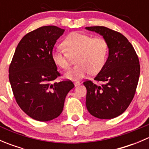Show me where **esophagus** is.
<instances>
[{
	"instance_id": "obj_1",
	"label": "esophagus",
	"mask_w": 149,
	"mask_h": 149,
	"mask_svg": "<svg viewBox=\"0 0 149 149\" xmlns=\"http://www.w3.org/2000/svg\"><path fill=\"white\" fill-rule=\"evenodd\" d=\"M81 84V83L79 81H76V82H74V85H75V86H79Z\"/></svg>"
}]
</instances>
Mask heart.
<instances>
[{
    "label": "heart",
    "mask_w": 149,
    "mask_h": 149,
    "mask_svg": "<svg viewBox=\"0 0 149 149\" xmlns=\"http://www.w3.org/2000/svg\"><path fill=\"white\" fill-rule=\"evenodd\" d=\"M65 49L56 47L52 49L54 63L63 69L69 67L70 56L77 55L78 65L65 72V79L76 81L84 78L90 71L96 73L104 65L108 52V45L102 37H94L80 32L69 34L63 42Z\"/></svg>",
    "instance_id": "b5f03b06"
}]
</instances>
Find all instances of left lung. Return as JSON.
<instances>
[{"mask_svg":"<svg viewBox=\"0 0 149 149\" xmlns=\"http://www.w3.org/2000/svg\"><path fill=\"white\" fill-rule=\"evenodd\" d=\"M102 36L109 49L108 58L94 80L84 82L86 88V106L99 119H112L123 114L136 93L140 76L139 58L133 45L120 33L105 26L86 27Z\"/></svg>","mask_w":149,"mask_h":149,"instance_id":"obj_1","label":"left lung"}]
</instances>
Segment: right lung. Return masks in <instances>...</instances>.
Returning <instances> with one entry per match:
<instances>
[{
	"mask_svg": "<svg viewBox=\"0 0 149 149\" xmlns=\"http://www.w3.org/2000/svg\"><path fill=\"white\" fill-rule=\"evenodd\" d=\"M65 29L45 26L26 34L18 44L9 67L16 101L32 119L46 122L63 112L70 81L51 83L60 76L52 58L54 45Z\"/></svg>",
	"mask_w": 149,
	"mask_h": 149,
	"instance_id": "obj_1",
	"label": "right lung"
}]
</instances>
